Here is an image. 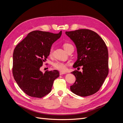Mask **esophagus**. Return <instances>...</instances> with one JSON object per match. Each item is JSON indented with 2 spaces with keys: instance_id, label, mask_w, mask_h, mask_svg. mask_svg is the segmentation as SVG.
I'll list each match as a JSON object with an SVG mask.
<instances>
[{
  "instance_id": "esophagus-1",
  "label": "esophagus",
  "mask_w": 123,
  "mask_h": 123,
  "mask_svg": "<svg viewBox=\"0 0 123 123\" xmlns=\"http://www.w3.org/2000/svg\"><path fill=\"white\" fill-rule=\"evenodd\" d=\"M66 74V72H62V71L59 72V74H60V75H62V74Z\"/></svg>"
}]
</instances>
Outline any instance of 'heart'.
<instances>
[{
    "label": "heart",
    "instance_id": "obj_1",
    "mask_svg": "<svg viewBox=\"0 0 123 123\" xmlns=\"http://www.w3.org/2000/svg\"><path fill=\"white\" fill-rule=\"evenodd\" d=\"M72 47L73 46L72 44L69 43H65L63 44V47H64V49L67 52L70 48ZM52 53H53V48L52 47L50 50V53H49L50 56H51L52 55ZM67 66H68V64H66V63L62 62H59V61L54 62L53 64V67L54 69L59 71H66L67 69Z\"/></svg>",
    "mask_w": 123,
    "mask_h": 123
}]
</instances>
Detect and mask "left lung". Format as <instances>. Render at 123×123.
<instances>
[{
  "label": "left lung",
  "mask_w": 123,
  "mask_h": 123,
  "mask_svg": "<svg viewBox=\"0 0 123 123\" xmlns=\"http://www.w3.org/2000/svg\"><path fill=\"white\" fill-rule=\"evenodd\" d=\"M75 43L77 59L74 68L83 66V72L75 70L71 73L76 77L70 86L74 94L87 96L97 92L109 72L108 51L103 39L96 32L88 29L66 32Z\"/></svg>",
  "instance_id": "obj_1"
}]
</instances>
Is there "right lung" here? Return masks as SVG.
I'll return each mask as SVG.
<instances>
[{"mask_svg": "<svg viewBox=\"0 0 123 123\" xmlns=\"http://www.w3.org/2000/svg\"><path fill=\"white\" fill-rule=\"evenodd\" d=\"M58 34L34 31L18 43L13 55L12 72L18 86L31 97L42 98L51 91L54 80L59 76L56 70L43 73L40 67L49 55L52 44L61 37Z\"/></svg>", "mask_w": 123, "mask_h": 123, "instance_id": "right-lung-1", "label": "right lung"}]
</instances>
